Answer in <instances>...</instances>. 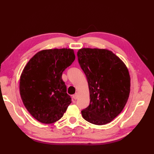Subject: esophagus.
I'll list each match as a JSON object with an SVG mask.
<instances>
[{
  "mask_svg": "<svg viewBox=\"0 0 154 154\" xmlns=\"http://www.w3.org/2000/svg\"><path fill=\"white\" fill-rule=\"evenodd\" d=\"M72 97L74 98V100H77L78 97V94H77V93H76L75 94H74V95L72 96Z\"/></svg>",
  "mask_w": 154,
  "mask_h": 154,
  "instance_id": "esophagus-1",
  "label": "esophagus"
}]
</instances>
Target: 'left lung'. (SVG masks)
Wrapping results in <instances>:
<instances>
[{
    "mask_svg": "<svg viewBox=\"0 0 154 154\" xmlns=\"http://www.w3.org/2000/svg\"><path fill=\"white\" fill-rule=\"evenodd\" d=\"M78 62L87 76L90 104L82 111L88 122L103 125L122 112L130 91V77L125 63L106 49H79Z\"/></svg>",
    "mask_w": 154,
    "mask_h": 154,
    "instance_id": "left-lung-1",
    "label": "left lung"
}]
</instances>
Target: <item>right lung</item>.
<instances>
[{
    "label": "right lung",
    "mask_w": 154,
    "mask_h": 154,
    "mask_svg": "<svg viewBox=\"0 0 154 154\" xmlns=\"http://www.w3.org/2000/svg\"><path fill=\"white\" fill-rule=\"evenodd\" d=\"M75 60L71 49L42 50L23 69L20 94L26 109L39 122L55 123L62 118L71 97L67 94L62 72Z\"/></svg>",
    "instance_id": "right-lung-1"
}]
</instances>
